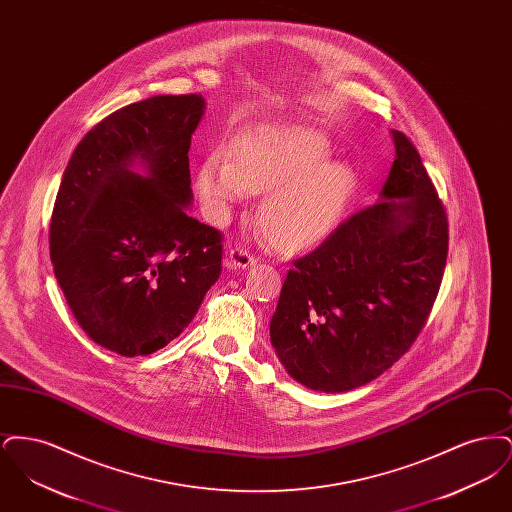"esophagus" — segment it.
<instances>
[{
	"label": "esophagus",
	"instance_id": "esophagus-1",
	"mask_svg": "<svg viewBox=\"0 0 512 512\" xmlns=\"http://www.w3.org/2000/svg\"><path fill=\"white\" fill-rule=\"evenodd\" d=\"M257 265V257L249 253L244 247H234L228 251L226 267L228 268H249Z\"/></svg>",
	"mask_w": 512,
	"mask_h": 512
}]
</instances>
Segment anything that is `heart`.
Returning a JSON list of instances; mask_svg holds the SVG:
<instances>
[{"label":"heart","instance_id":"heart-1","mask_svg":"<svg viewBox=\"0 0 512 512\" xmlns=\"http://www.w3.org/2000/svg\"><path fill=\"white\" fill-rule=\"evenodd\" d=\"M328 157V142L309 130L249 138L234 147V163L211 153L197 172V190L217 222L245 192L265 194L259 220L272 240L284 249L307 247L338 228L355 188L351 169Z\"/></svg>","mask_w":512,"mask_h":512}]
</instances>
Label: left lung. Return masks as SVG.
Returning a JSON list of instances; mask_svg holds the SVG:
<instances>
[{
    "label": "left lung",
    "mask_w": 512,
    "mask_h": 512,
    "mask_svg": "<svg viewBox=\"0 0 512 512\" xmlns=\"http://www.w3.org/2000/svg\"><path fill=\"white\" fill-rule=\"evenodd\" d=\"M391 136L395 159L378 203L293 261L270 320L280 363L309 390H355L386 372L439 292L447 215L413 142Z\"/></svg>",
    "instance_id": "1"
}]
</instances>
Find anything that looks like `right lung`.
Returning <instances> with one entry per match:
<instances>
[{"mask_svg":"<svg viewBox=\"0 0 512 512\" xmlns=\"http://www.w3.org/2000/svg\"><path fill=\"white\" fill-rule=\"evenodd\" d=\"M203 111L197 94L130 103L80 140L63 172L53 272L80 328L122 357L178 338L219 280L222 236L186 213Z\"/></svg>","mask_w":512,"mask_h":512,"instance_id":"obj_1","label":"right lung"}]
</instances>
